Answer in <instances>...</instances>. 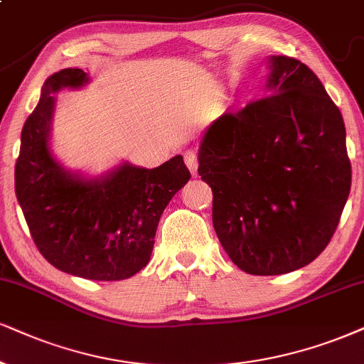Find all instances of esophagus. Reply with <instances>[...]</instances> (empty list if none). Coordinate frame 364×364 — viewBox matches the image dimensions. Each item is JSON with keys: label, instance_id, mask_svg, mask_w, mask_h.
<instances>
[{"label": "esophagus", "instance_id": "1", "mask_svg": "<svg viewBox=\"0 0 364 364\" xmlns=\"http://www.w3.org/2000/svg\"><path fill=\"white\" fill-rule=\"evenodd\" d=\"M185 163H186L188 169H190V171H191L193 176H195L196 169H198V154H196V151H193V149L185 151Z\"/></svg>", "mask_w": 364, "mask_h": 364}]
</instances>
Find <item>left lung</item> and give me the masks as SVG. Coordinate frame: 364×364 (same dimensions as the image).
I'll list each match as a JSON object with an SVG mask.
<instances>
[{
    "mask_svg": "<svg viewBox=\"0 0 364 364\" xmlns=\"http://www.w3.org/2000/svg\"><path fill=\"white\" fill-rule=\"evenodd\" d=\"M269 95L206 129L198 174L238 269L280 275L328 247L351 190L341 110L309 67L270 57Z\"/></svg>",
    "mask_w": 364,
    "mask_h": 364,
    "instance_id": "left-lung-1",
    "label": "left lung"
}]
</instances>
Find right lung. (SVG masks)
I'll return each mask as SVG.
<instances>
[{
    "label": "right lung",
    "instance_id": "obj_1",
    "mask_svg": "<svg viewBox=\"0 0 364 364\" xmlns=\"http://www.w3.org/2000/svg\"><path fill=\"white\" fill-rule=\"evenodd\" d=\"M87 82L80 68H63L45 80L21 131L15 191L36 248L55 269L82 279L122 280L148 265L161 215L191 174L183 156L154 169L124 163L100 179L60 166L48 144L52 94Z\"/></svg>",
    "mask_w": 364,
    "mask_h": 364
}]
</instances>
